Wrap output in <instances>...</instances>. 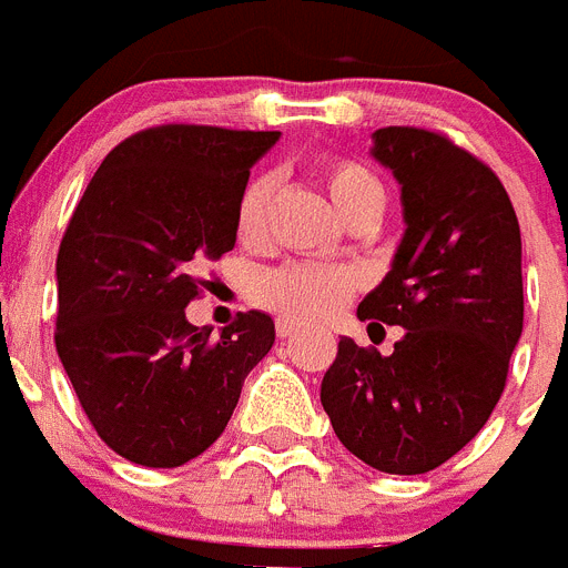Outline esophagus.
Here are the masks:
<instances>
[{
	"instance_id": "1",
	"label": "esophagus",
	"mask_w": 568,
	"mask_h": 568,
	"mask_svg": "<svg viewBox=\"0 0 568 568\" xmlns=\"http://www.w3.org/2000/svg\"><path fill=\"white\" fill-rule=\"evenodd\" d=\"M302 331H304V324L293 322V318L281 316L278 322H275V333H278V338H293V336H298Z\"/></svg>"
}]
</instances>
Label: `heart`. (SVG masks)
Returning a JSON list of instances; mask_svg holds the SVG:
<instances>
[{
  "label": "heart",
  "mask_w": 568,
  "mask_h": 568,
  "mask_svg": "<svg viewBox=\"0 0 568 568\" xmlns=\"http://www.w3.org/2000/svg\"><path fill=\"white\" fill-rule=\"evenodd\" d=\"M318 174H322V183L333 206L347 224L358 215H379L382 206H385L382 183L353 160H324L318 166ZM273 192L275 183L270 174H258L246 183L235 212V232L244 244H255L264 237ZM356 284V273L347 266L293 261V264L275 266L270 273L258 275L255 302L278 313V316L293 318V322H322L351 302Z\"/></svg>",
  "instance_id": "1"
}]
</instances>
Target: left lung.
Returning <instances> with one entry per match:
<instances>
[{"instance_id": "1", "label": "left lung", "mask_w": 568, "mask_h": 568, "mask_svg": "<svg viewBox=\"0 0 568 568\" xmlns=\"http://www.w3.org/2000/svg\"><path fill=\"white\" fill-rule=\"evenodd\" d=\"M371 154L399 181L405 235L356 316L405 336L390 356L344 336L322 405L362 463L425 474L471 443L503 396L523 333L520 224L500 178L445 134L387 125Z\"/></svg>"}]
</instances>
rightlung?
Here are the masks:
<instances>
[{
	"mask_svg": "<svg viewBox=\"0 0 568 568\" xmlns=\"http://www.w3.org/2000/svg\"><path fill=\"white\" fill-rule=\"evenodd\" d=\"M281 132L169 123L114 145L57 252V353L89 423L145 468H178L224 434L275 342L266 313L212 338L186 322L201 270L235 246L252 163Z\"/></svg>",
	"mask_w": 568,
	"mask_h": 568,
	"instance_id": "add662e5",
	"label": "right lung"
}]
</instances>
